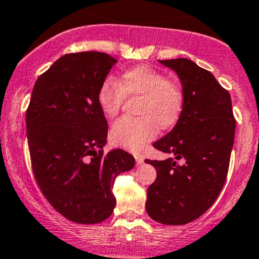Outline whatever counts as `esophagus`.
<instances>
[{
    "instance_id": "esophagus-1",
    "label": "esophagus",
    "mask_w": 259,
    "mask_h": 259,
    "mask_svg": "<svg viewBox=\"0 0 259 259\" xmlns=\"http://www.w3.org/2000/svg\"><path fill=\"white\" fill-rule=\"evenodd\" d=\"M135 159H136V163L137 164H142L143 161H145V158H143L142 156H135Z\"/></svg>"
}]
</instances>
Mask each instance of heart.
I'll return each mask as SVG.
<instances>
[{
	"instance_id": "obj_1",
	"label": "heart",
	"mask_w": 259,
	"mask_h": 259,
	"mask_svg": "<svg viewBox=\"0 0 259 259\" xmlns=\"http://www.w3.org/2000/svg\"><path fill=\"white\" fill-rule=\"evenodd\" d=\"M140 97L137 114L122 117L113 123L110 137L113 145L137 152L157 136L159 128L172 127L180 118L185 106L182 87L166 78L161 71L140 65L122 72L114 81H106L97 93L101 112L108 118L121 111L126 98Z\"/></svg>"
}]
</instances>
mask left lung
<instances>
[{"mask_svg": "<svg viewBox=\"0 0 259 259\" xmlns=\"http://www.w3.org/2000/svg\"><path fill=\"white\" fill-rule=\"evenodd\" d=\"M178 74L185 106L168 135L153 143L173 158L146 159L157 170L147 189L146 210L152 220L180 226L201 217L214 203L226 182L236 119L228 91L209 71L187 58L159 61Z\"/></svg>", "mask_w": 259, "mask_h": 259, "instance_id": "left-lung-1", "label": "left lung"}]
</instances>
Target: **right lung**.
Returning a JSON list of instances; mask_svg holds the SVG:
<instances>
[{
	"instance_id": "add662e5",
	"label": "right lung",
	"mask_w": 259,
	"mask_h": 259,
	"mask_svg": "<svg viewBox=\"0 0 259 259\" xmlns=\"http://www.w3.org/2000/svg\"><path fill=\"white\" fill-rule=\"evenodd\" d=\"M117 61L107 53H67L37 78L26 112L31 164L51 206L82 225L113 212L114 180L133 168L123 149L103 153L108 124L97 93Z\"/></svg>"
}]
</instances>
